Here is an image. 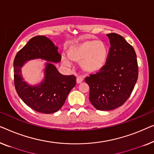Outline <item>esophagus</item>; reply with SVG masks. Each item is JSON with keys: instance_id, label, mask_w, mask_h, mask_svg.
<instances>
[{"instance_id": "esophagus-1", "label": "esophagus", "mask_w": 154, "mask_h": 154, "mask_svg": "<svg viewBox=\"0 0 154 154\" xmlns=\"http://www.w3.org/2000/svg\"><path fill=\"white\" fill-rule=\"evenodd\" d=\"M84 80V78L82 77H77V84H80L81 82H83Z\"/></svg>"}]
</instances>
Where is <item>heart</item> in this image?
Returning <instances> with one entry per match:
<instances>
[{"label": "heart", "instance_id": "b5f03b06", "mask_svg": "<svg viewBox=\"0 0 154 154\" xmlns=\"http://www.w3.org/2000/svg\"><path fill=\"white\" fill-rule=\"evenodd\" d=\"M109 49L103 41L88 40L71 46L68 56L73 61L80 62L82 70L86 72L94 73L100 70L107 63ZM64 63L69 66L70 61L63 58Z\"/></svg>", "mask_w": 154, "mask_h": 154}]
</instances>
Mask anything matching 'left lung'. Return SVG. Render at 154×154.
I'll use <instances>...</instances> for the list:
<instances>
[{
	"label": "left lung",
	"instance_id": "left-lung-1",
	"mask_svg": "<svg viewBox=\"0 0 154 154\" xmlns=\"http://www.w3.org/2000/svg\"><path fill=\"white\" fill-rule=\"evenodd\" d=\"M111 47L106 65L96 74L85 78L90 87L89 100L96 109L112 110L131 96L138 77L134 48L116 33L107 34Z\"/></svg>",
	"mask_w": 154,
	"mask_h": 154
}]
</instances>
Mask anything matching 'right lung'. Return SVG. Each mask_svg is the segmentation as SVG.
Wrapping results in <instances>:
<instances>
[{
	"instance_id": "right-lung-1",
	"label": "right lung",
	"mask_w": 154,
	"mask_h": 154,
	"mask_svg": "<svg viewBox=\"0 0 154 154\" xmlns=\"http://www.w3.org/2000/svg\"><path fill=\"white\" fill-rule=\"evenodd\" d=\"M58 49L46 36H35L17 54L14 60V86L17 94L26 105L40 113L51 114L58 111L76 85L74 75L60 74L54 64L61 60ZM35 59L46 62L42 81L32 85L24 81L21 70L27 62Z\"/></svg>"
}]
</instances>
